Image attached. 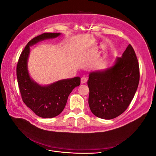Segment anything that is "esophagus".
Instances as JSON below:
<instances>
[{
  "label": "esophagus",
  "mask_w": 156,
  "mask_h": 156,
  "mask_svg": "<svg viewBox=\"0 0 156 156\" xmlns=\"http://www.w3.org/2000/svg\"><path fill=\"white\" fill-rule=\"evenodd\" d=\"M87 82V78L86 77H84V76L82 77L81 79V83L82 84H84V83H86Z\"/></svg>",
  "instance_id": "1"
}]
</instances>
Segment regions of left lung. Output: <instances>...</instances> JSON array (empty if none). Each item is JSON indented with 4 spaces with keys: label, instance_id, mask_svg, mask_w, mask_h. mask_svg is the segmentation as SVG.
Returning <instances> with one entry per match:
<instances>
[{
    "label": "left lung",
    "instance_id": "left-lung-1",
    "mask_svg": "<svg viewBox=\"0 0 156 156\" xmlns=\"http://www.w3.org/2000/svg\"><path fill=\"white\" fill-rule=\"evenodd\" d=\"M139 78L138 60L129 44L112 67L89 74L88 104L92 112L105 120L122 114L133 100Z\"/></svg>",
    "mask_w": 156,
    "mask_h": 156
}]
</instances>
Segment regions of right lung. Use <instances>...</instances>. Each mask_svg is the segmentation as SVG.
Returning <instances> with one entry per match:
<instances>
[{
	"mask_svg": "<svg viewBox=\"0 0 156 156\" xmlns=\"http://www.w3.org/2000/svg\"><path fill=\"white\" fill-rule=\"evenodd\" d=\"M60 34L46 32L34 37L22 51L17 65V83L23 101L36 115L45 119L60 115L66 104L69 94L81 83V79L76 77L42 87L32 81L28 73L27 60L30 46L41 40L54 38Z\"/></svg>",
	"mask_w": 156,
	"mask_h": 156,
	"instance_id": "right-lung-1",
	"label": "right lung"
}]
</instances>
